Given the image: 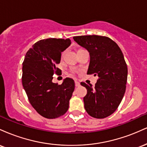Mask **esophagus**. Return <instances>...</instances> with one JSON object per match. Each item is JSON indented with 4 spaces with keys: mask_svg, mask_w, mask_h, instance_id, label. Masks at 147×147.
Instances as JSON below:
<instances>
[{
    "mask_svg": "<svg viewBox=\"0 0 147 147\" xmlns=\"http://www.w3.org/2000/svg\"><path fill=\"white\" fill-rule=\"evenodd\" d=\"M75 86L76 87L80 86V83H79V82H75Z\"/></svg>",
    "mask_w": 147,
    "mask_h": 147,
    "instance_id": "esophagus-1",
    "label": "esophagus"
}]
</instances>
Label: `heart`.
I'll return each mask as SVG.
<instances>
[{"instance_id": "heart-1", "label": "heart", "mask_w": 147, "mask_h": 147, "mask_svg": "<svg viewBox=\"0 0 147 147\" xmlns=\"http://www.w3.org/2000/svg\"><path fill=\"white\" fill-rule=\"evenodd\" d=\"M63 55H64V52H62V53H61V58H63ZM75 71H74V70H73V71H72V73H73V74H75Z\"/></svg>"}]
</instances>
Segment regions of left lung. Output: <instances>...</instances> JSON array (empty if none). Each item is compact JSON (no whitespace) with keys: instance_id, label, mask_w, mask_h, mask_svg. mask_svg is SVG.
<instances>
[{"instance_id":"obj_1","label":"left lung","mask_w":147,"mask_h":147,"mask_svg":"<svg viewBox=\"0 0 147 147\" xmlns=\"http://www.w3.org/2000/svg\"><path fill=\"white\" fill-rule=\"evenodd\" d=\"M74 40L90 54L88 75H97L95 88L82 82L87 89L84 108L91 117L102 119L117 110L126 91L128 69L120 48L107 36H74Z\"/></svg>"}]
</instances>
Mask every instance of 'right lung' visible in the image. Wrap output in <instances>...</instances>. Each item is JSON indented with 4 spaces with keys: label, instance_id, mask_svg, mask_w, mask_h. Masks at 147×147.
<instances>
[{
    "label": "right lung",
    "instance_id": "right-lung-1",
    "mask_svg": "<svg viewBox=\"0 0 147 147\" xmlns=\"http://www.w3.org/2000/svg\"><path fill=\"white\" fill-rule=\"evenodd\" d=\"M70 44L69 38L40 40L27 52L23 62L22 84L29 102L38 114L48 119L67 112L75 90V82L69 77L60 85L52 82L54 75H61L56 65L61 61V52Z\"/></svg>",
    "mask_w": 147,
    "mask_h": 147
}]
</instances>
